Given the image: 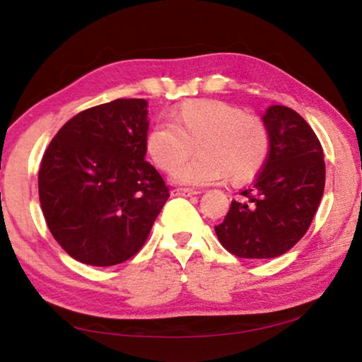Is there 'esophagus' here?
<instances>
[{
	"mask_svg": "<svg viewBox=\"0 0 362 362\" xmlns=\"http://www.w3.org/2000/svg\"><path fill=\"white\" fill-rule=\"evenodd\" d=\"M172 195H175V197H194V195H199V192L194 190V189H175V190H172Z\"/></svg>",
	"mask_w": 362,
	"mask_h": 362,
	"instance_id": "34e87169",
	"label": "esophagus"
}]
</instances>
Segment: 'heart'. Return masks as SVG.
I'll list each match as a JSON object with an SVG mask.
<instances>
[{"mask_svg": "<svg viewBox=\"0 0 362 362\" xmlns=\"http://www.w3.org/2000/svg\"><path fill=\"white\" fill-rule=\"evenodd\" d=\"M201 156L182 169L194 144ZM146 148L163 172H175L187 185H206L228 175L242 184L253 178L268 160L272 134L267 122L235 104L216 99L187 100L172 115L148 131Z\"/></svg>", "mask_w": 362, "mask_h": 362, "instance_id": "heart-1", "label": "heart"}]
</instances>
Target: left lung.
I'll use <instances>...</instances> for the list:
<instances>
[{
    "label": "left lung",
    "mask_w": 362,
    "mask_h": 362,
    "mask_svg": "<svg viewBox=\"0 0 362 362\" xmlns=\"http://www.w3.org/2000/svg\"><path fill=\"white\" fill-rule=\"evenodd\" d=\"M263 120L272 134L268 160L215 226L223 248L238 258H274L291 250L325 192L322 147L310 124L285 105H269Z\"/></svg>",
    "instance_id": "left-lung-1"
}]
</instances>
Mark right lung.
<instances>
[{"instance_id": "1", "label": "right lung", "mask_w": 362, "mask_h": 362, "mask_svg": "<svg viewBox=\"0 0 362 362\" xmlns=\"http://www.w3.org/2000/svg\"><path fill=\"white\" fill-rule=\"evenodd\" d=\"M147 103L115 99L76 114L42 156L37 189L47 228L77 262L112 267L141 252L168 199L146 160Z\"/></svg>"}]
</instances>
